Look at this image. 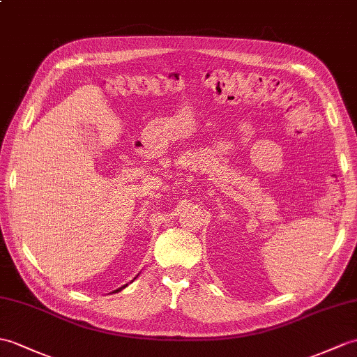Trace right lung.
I'll list each match as a JSON object with an SVG mask.
<instances>
[{"label":"right lung","instance_id":"obj_1","mask_svg":"<svg viewBox=\"0 0 357 357\" xmlns=\"http://www.w3.org/2000/svg\"><path fill=\"white\" fill-rule=\"evenodd\" d=\"M126 286H128V284H126ZM126 286H123V287H120V289H119V291H115V292H120V291H121V289H124V287H126Z\"/></svg>","mask_w":357,"mask_h":357}]
</instances>
